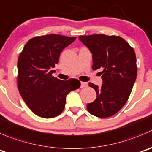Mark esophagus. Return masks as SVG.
Masks as SVG:
<instances>
[{
  "label": "esophagus",
  "mask_w": 152,
  "mask_h": 152,
  "mask_svg": "<svg viewBox=\"0 0 152 152\" xmlns=\"http://www.w3.org/2000/svg\"><path fill=\"white\" fill-rule=\"evenodd\" d=\"M87 86H88V83H87V82H81V88H84Z\"/></svg>",
  "instance_id": "34e87169"
}]
</instances>
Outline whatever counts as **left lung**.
<instances>
[{
    "instance_id": "obj_1",
    "label": "left lung",
    "mask_w": 152,
    "mask_h": 152,
    "mask_svg": "<svg viewBox=\"0 0 152 152\" xmlns=\"http://www.w3.org/2000/svg\"><path fill=\"white\" fill-rule=\"evenodd\" d=\"M79 39L93 54V70H102L99 73L103 82L100 88L89 83L96 92V98L87 104V109L99 118L111 117L125 105L136 80L134 50L117 35H81Z\"/></svg>"
}]
</instances>
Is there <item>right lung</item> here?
Masks as SVG:
<instances>
[{
	"label": "right lung",
	"mask_w": 152,
	"mask_h": 152,
	"mask_svg": "<svg viewBox=\"0 0 152 152\" xmlns=\"http://www.w3.org/2000/svg\"><path fill=\"white\" fill-rule=\"evenodd\" d=\"M76 37L58 34L34 37L28 41L18 61V88L31 110L42 118H53L65 107L66 96L81 84L76 79L60 80L53 76L61 51Z\"/></svg>",
	"instance_id": "1"
}]
</instances>
